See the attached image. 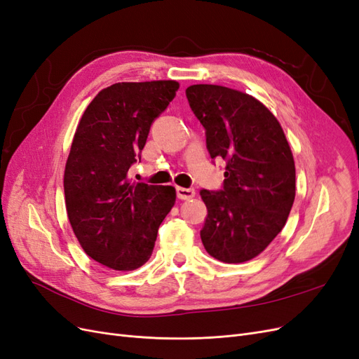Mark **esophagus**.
<instances>
[{
	"mask_svg": "<svg viewBox=\"0 0 359 359\" xmlns=\"http://www.w3.org/2000/svg\"><path fill=\"white\" fill-rule=\"evenodd\" d=\"M194 194H196V191H194L193 189L177 187V196H178V199H181V201H189V199L194 198Z\"/></svg>",
	"mask_w": 359,
	"mask_h": 359,
	"instance_id": "esophagus-1",
	"label": "esophagus"
}]
</instances>
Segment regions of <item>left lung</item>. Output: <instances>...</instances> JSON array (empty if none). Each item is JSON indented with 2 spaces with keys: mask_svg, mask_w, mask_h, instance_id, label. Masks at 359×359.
<instances>
[{
  "mask_svg": "<svg viewBox=\"0 0 359 359\" xmlns=\"http://www.w3.org/2000/svg\"><path fill=\"white\" fill-rule=\"evenodd\" d=\"M211 158L227 161L223 190H202L206 252L224 264L259 256L283 229L295 201V161L278 119L253 95L222 85L186 90Z\"/></svg>",
  "mask_w": 359,
  "mask_h": 359,
  "instance_id": "left-lung-1",
  "label": "left lung"
}]
</instances>
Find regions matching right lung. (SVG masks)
I'll use <instances>...</instances> for the list:
<instances>
[{
	"instance_id": "obj_1",
	"label": "right lung",
	"mask_w": 359,
	"mask_h": 359,
	"mask_svg": "<svg viewBox=\"0 0 359 359\" xmlns=\"http://www.w3.org/2000/svg\"><path fill=\"white\" fill-rule=\"evenodd\" d=\"M178 88L177 81L114 83L94 97L76 128L64 170L67 217L83 252L111 269L147 262L175 203V187L133 182L128 169Z\"/></svg>"
}]
</instances>
